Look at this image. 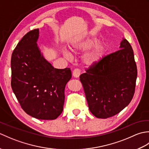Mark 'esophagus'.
<instances>
[{
    "mask_svg": "<svg viewBox=\"0 0 149 149\" xmlns=\"http://www.w3.org/2000/svg\"><path fill=\"white\" fill-rule=\"evenodd\" d=\"M81 70L79 69V68H75V70H74V71H73V76L74 77H79V75H81Z\"/></svg>",
    "mask_w": 149,
    "mask_h": 149,
    "instance_id": "34e87169",
    "label": "esophagus"
}]
</instances>
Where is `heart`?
<instances>
[{
	"mask_svg": "<svg viewBox=\"0 0 149 149\" xmlns=\"http://www.w3.org/2000/svg\"><path fill=\"white\" fill-rule=\"evenodd\" d=\"M98 42L97 39L89 38L83 40H79L74 43V50H86L94 45ZM106 51V46L103 44H99L95 46L93 49L84 56V61L88 65L95 64L102 58Z\"/></svg>",
	"mask_w": 149,
	"mask_h": 149,
	"instance_id": "b5f03b06",
	"label": "heart"
}]
</instances>
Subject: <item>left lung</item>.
Here are the masks:
<instances>
[{
  "mask_svg": "<svg viewBox=\"0 0 149 149\" xmlns=\"http://www.w3.org/2000/svg\"><path fill=\"white\" fill-rule=\"evenodd\" d=\"M117 51L103 56L80 75L90 112L99 118L120 113L134 96L137 66L131 44L126 39Z\"/></svg>",
  "mask_w": 149,
  "mask_h": 149,
  "instance_id": "obj_1",
  "label": "left lung"
}]
</instances>
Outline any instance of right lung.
I'll return each instance as SVG.
<instances>
[{"instance_id": "right-lung-1", "label": "right lung", "mask_w": 149, "mask_h": 149, "mask_svg": "<svg viewBox=\"0 0 149 149\" xmlns=\"http://www.w3.org/2000/svg\"><path fill=\"white\" fill-rule=\"evenodd\" d=\"M38 36V29L30 31L14 49L11 85L27 114L40 120H54L63 112L65 88L72 73L70 68H54L46 61L37 46Z\"/></svg>"}]
</instances>
